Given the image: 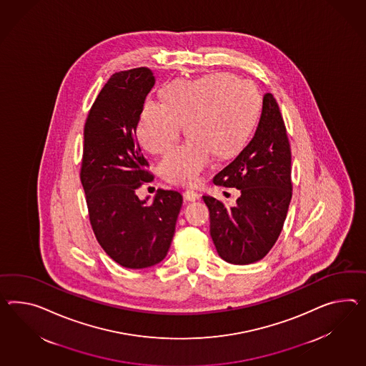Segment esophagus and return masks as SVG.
<instances>
[{"instance_id":"esophagus-1","label":"esophagus","mask_w":366,"mask_h":366,"mask_svg":"<svg viewBox=\"0 0 366 366\" xmlns=\"http://www.w3.org/2000/svg\"><path fill=\"white\" fill-rule=\"evenodd\" d=\"M199 197H200V195L197 194V191H194V189H187V191L184 192V199L188 200V202H195V200H199Z\"/></svg>"}]
</instances>
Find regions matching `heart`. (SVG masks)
<instances>
[{"label":"heart","mask_w":366,"mask_h":366,"mask_svg":"<svg viewBox=\"0 0 366 366\" xmlns=\"http://www.w3.org/2000/svg\"><path fill=\"white\" fill-rule=\"evenodd\" d=\"M260 109V95L248 81L228 73L175 81L166 102L147 98L142 106L137 137L146 150L159 155L178 141L187 123V142L160 163V174L174 184H197L219 155H229L249 137Z\"/></svg>","instance_id":"1"}]
</instances>
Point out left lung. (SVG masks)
Listing matches in <instances>:
<instances>
[{"label":"left lung","mask_w":366,"mask_h":366,"mask_svg":"<svg viewBox=\"0 0 366 366\" xmlns=\"http://www.w3.org/2000/svg\"><path fill=\"white\" fill-rule=\"evenodd\" d=\"M291 160L279 104L265 93L251 141L214 178L216 186L240 189L236 206L203 197L209 211V234L225 262L251 264L271 251L291 203Z\"/></svg>","instance_id":"left-lung-1"}]
</instances>
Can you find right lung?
<instances>
[{
  "instance_id": "add662e5",
  "label": "right lung",
  "mask_w": 366,
  "mask_h": 366,
  "mask_svg": "<svg viewBox=\"0 0 366 366\" xmlns=\"http://www.w3.org/2000/svg\"><path fill=\"white\" fill-rule=\"evenodd\" d=\"M155 84L149 67L110 76L90 109L84 130L81 182L90 223L104 252L124 268L142 269L169 252L183 197L158 189L139 199L137 189L154 177L135 139L142 106Z\"/></svg>"
}]
</instances>
